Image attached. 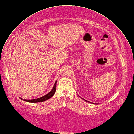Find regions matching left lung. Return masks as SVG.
I'll use <instances>...</instances> for the list:
<instances>
[{"instance_id":"obj_1","label":"left lung","mask_w":134,"mask_h":134,"mask_svg":"<svg viewBox=\"0 0 134 134\" xmlns=\"http://www.w3.org/2000/svg\"><path fill=\"white\" fill-rule=\"evenodd\" d=\"M82 98V97H81ZM83 100H84L85 101H86V102H88V103H91V104H96V103H92V102H89V101H87V100H85V99H84V98H82Z\"/></svg>"}]
</instances>
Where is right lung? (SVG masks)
Returning <instances> with one entry per match:
<instances>
[{"label":"right lung","mask_w":134,"mask_h":134,"mask_svg":"<svg viewBox=\"0 0 134 134\" xmlns=\"http://www.w3.org/2000/svg\"><path fill=\"white\" fill-rule=\"evenodd\" d=\"M56 86H57V81L55 82V83L54 84V86L52 89V90L49 92L48 93V94H47L46 95L41 97H39V98H36V99H23L21 97H19L21 99H23L24 100V101L25 102H29V103H38V102H44L45 100H47L48 99H49V98H50L51 97H52L55 92V91H56Z\"/></svg>","instance_id":"right-lung-1"}]
</instances>
